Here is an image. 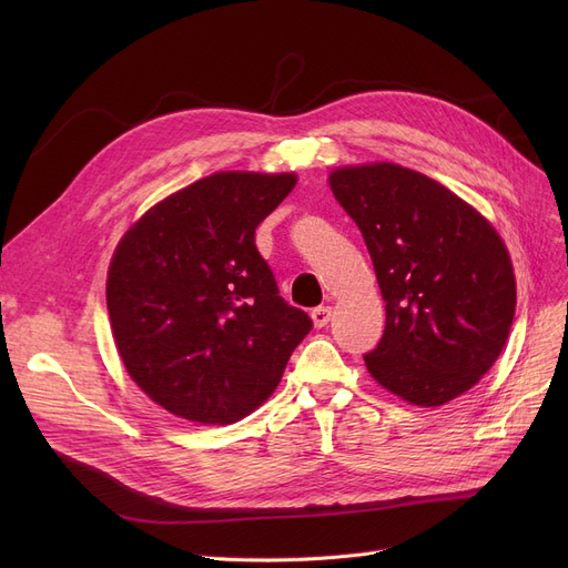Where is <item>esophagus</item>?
I'll list each match as a JSON object with an SVG mask.
<instances>
[{
    "instance_id": "obj_1",
    "label": "esophagus",
    "mask_w": 568,
    "mask_h": 568,
    "mask_svg": "<svg viewBox=\"0 0 568 568\" xmlns=\"http://www.w3.org/2000/svg\"><path fill=\"white\" fill-rule=\"evenodd\" d=\"M311 317H313V324L317 326V329H322V326H326V324H329V320H332V306H317V308H313Z\"/></svg>"
}]
</instances>
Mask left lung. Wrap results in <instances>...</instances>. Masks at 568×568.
I'll return each mask as SVG.
<instances>
[{"label":"left lung","mask_w":568,"mask_h":568,"mask_svg":"<svg viewBox=\"0 0 568 568\" xmlns=\"http://www.w3.org/2000/svg\"><path fill=\"white\" fill-rule=\"evenodd\" d=\"M329 186L364 234L386 302L368 373L412 405L458 398L509 338L516 276L501 236L456 193L396 163L338 168Z\"/></svg>","instance_id":"8db88e82"}]
</instances>
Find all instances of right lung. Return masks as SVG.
<instances>
[{
  "label": "right lung",
  "mask_w": 568,
  "mask_h": 568,
  "mask_svg": "<svg viewBox=\"0 0 568 568\" xmlns=\"http://www.w3.org/2000/svg\"><path fill=\"white\" fill-rule=\"evenodd\" d=\"M294 184L292 172H216L154 204L119 242L105 290L114 345L174 416L244 419L311 332L255 246V227Z\"/></svg>",
  "instance_id": "right-lung-1"
}]
</instances>
